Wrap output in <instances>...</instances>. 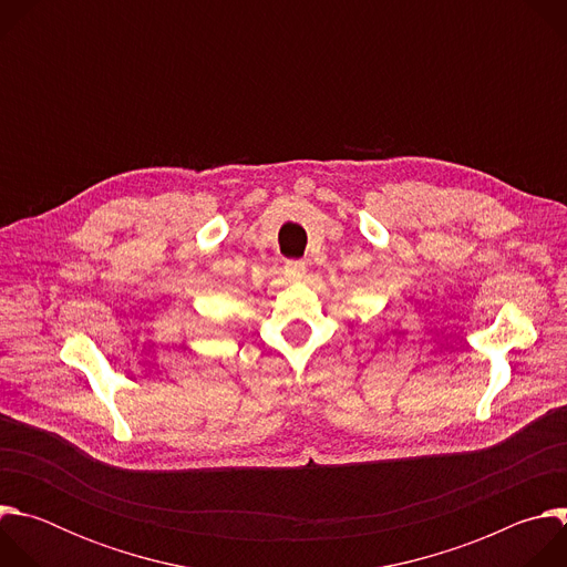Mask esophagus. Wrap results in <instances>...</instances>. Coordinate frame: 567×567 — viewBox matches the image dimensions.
<instances>
[{"instance_id": "obj_1", "label": "esophagus", "mask_w": 567, "mask_h": 567, "mask_svg": "<svg viewBox=\"0 0 567 567\" xmlns=\"http://www.w3.org/2000/svg\"><path fill=\"white\" fill-rule=\"evenodd\" d=\"M305 262H300V260H289L287 265H285V276L289 278V280H300V278H305Z\"/></svg>"}]
</instances>
